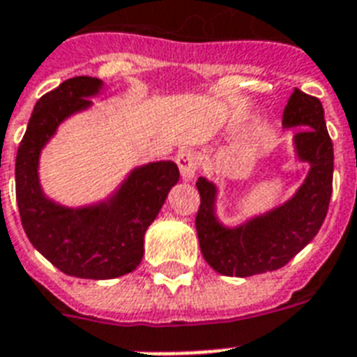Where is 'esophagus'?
<instances>
[{
    "label": "esophagus",
    "mask_w": 357,
    "mask_h": 357,
    "mask_svg": "<svg viewBox=\"0 0 357 357\" xmlns=\"http://www.w3.org/2000/svg\"><path fill=\"white\" fill-rule=\"evenodd\" d=\"M176 162H178L179 172L183 176V179H192L195 178L196 170H198V165H200V157L195 150L190 148H185V150H179L178 155H176Z\"/></svg>",
    "instance_id": "34e87169"
}]
</instances>
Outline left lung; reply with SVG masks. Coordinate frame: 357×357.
<instances>
[{"label":"left lung","instance_id":"left-lung-1","mask_svg":"<svg viewBox=\"0 0 357 357\" xmlns=\"http://www.w3.org/2000/svg\"><path fill=\"white\" fill-rule=\"evenodd\" d=\"M283 128H302L294 135L300 161L310 174L296 195L283 206L237 228H224L215 215L217 187L198 178L200 207L196 231L204 259L224 276H254L287 265L313 241L326 218L333 181V144L319 98L294 89L283 111Z\"/></svg>","mask_w":357,"mask_h":357}]
</instances>
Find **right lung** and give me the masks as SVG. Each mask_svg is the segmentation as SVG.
Listing matches in <instances>:
<instances>
[{
	"instance_id": "right-lung-1",
	"label": "right lung",
	"mask_w": 357,
	"mask_h": 357,
	"mask_svg": "<svg viewBox=\"0 0 357 357\" xmlns=\"http://www.w3.org/2000/svg\"><path fill=\"white\" fill-rule=\"evenodd\" d=\"M102 89L98 77H72L36 102L16 155V202L31 244L61 272L111 280L135 271L144 254V234L178 183L172 161L135 168L116 195L98 206L70 209L47 200L38 183V157L59 123L91 107Z\"/></svg>"
}]
</instances>
